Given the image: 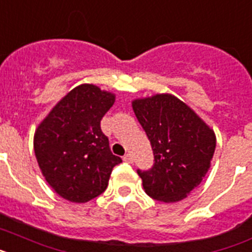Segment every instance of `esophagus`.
<instances>
[{"label": "esophagus", "mask_w": 252, "mask_h": 252, "mask_svg": "<svg viewBox=\"0 0 252 252\" xmlns=\"http://www.w3.org/2000/svg\"><path fill=\"white\" fill-rule=\"evenodd\" d=\"M123 160H124V161H126V162H129V164H133V156L130 155V154H126V155H124Z\"/></svg>", "instance_id": "obj_1"}]
</instances>
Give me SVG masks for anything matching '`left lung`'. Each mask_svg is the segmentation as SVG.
Here are the masks:
<instances>
[{
  "label": "left lung",
  "mask_w": 252,
  "mask_h": 252,
  "mask_svg": "<svg viewBox=\"0 0 252 252\" xmlns=\"http://www.w3.org/2000/svg\"><path fill=\"white\" fill-rule=\"evenodd\" d=\"M132 106L154 152V165L137 170L146 193L162 202L181 201L210 168L214 132L172 94L136 100Z\"/></svg>",
  "instance_id": "obj_1"
}]
</instances>
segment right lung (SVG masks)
<instances>
[{
	"label": "right lung",
	"instance_id": "right-lung-1",
	"mask_svg": "<svg viewBox=\"0 0 252 252\" xmlns=\"http://www.w3.org/2000/svg\"><path fill=\"white\" fill-rule=\"evenodd\" d=\"M115 96L94 84L71 90L39 124L34 152L42 174L65 200L87 202L109 185L113 168L122 162L113 155L101 119Z\"/></svg>",
	"mask_w": 252,
	"mask_h": 252
}]
</instances>
